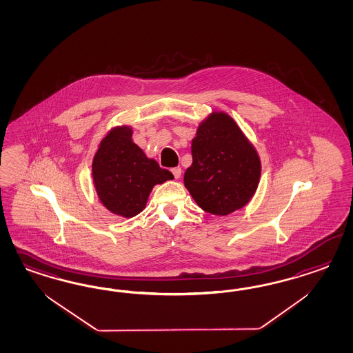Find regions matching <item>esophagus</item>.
Listing matches in <instances>:
<instances>
[{"label": "esophagus", "instance_id": "esophagus-1", "mask_svg": "<svg viewBox=\"0 0 353 353\" xmlns=\"http://www.w3.org/2000/svg\"><path fill=\"white\" fill-rule=\"evenodd\" d=\"M181 168H180V167L172 168V173H173V176H174V179H176V180H179V179L181 177Z\"/></svg>", "mask_w": 353, "mask_h": 353}]
</instances>
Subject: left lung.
Returning <instances> with one entry per match:
<instances>
[{
  "label": "left lung",
  "mask_w": 353,
  "mask_h": 353,
  "mask_svg": "<svg viewBox=\"0 0 353 353\" xmlns=\"http://www.w3.org/2000/svg\"><path fill=\"white\" fill-rule=\"evenodd\" d=\"M185 188L208 214L226 216L245 207L256 192L261 163L254 145L223 111L199 124Z\"/></svg>",
  "instance_id": "obj_1"
}]
</instances>
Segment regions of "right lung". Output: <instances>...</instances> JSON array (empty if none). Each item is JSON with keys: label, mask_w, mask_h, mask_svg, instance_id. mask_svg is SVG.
Masks as SVG:
<instances>
[{"label": "right lung", "mask_w": 353, "mask_h": 353, "mask_svg": "<svg viewBox=\"0 0 353 353\" xmlns=\"http://www.w3.org/2000/svg\"><path fill=\"white\" fill-rule=\"evenodd\" d=\"M128 125L111 129L101 141L92 164L93 182L101 203L123 217L139 214L158 183L173 179L132 141Z\"/></svg>", "instance_id": "1"}]
</instances>
